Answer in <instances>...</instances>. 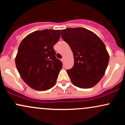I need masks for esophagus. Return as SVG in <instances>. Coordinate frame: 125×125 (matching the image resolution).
Here are the masks:
<instances>
[{
  "label": "esophagus",
  "mask_w": 125,
  "mask_h": 125,
  "mask_svg": "<svg viewBox=\"0 0 125 125\" xmlns=\"http://www.w3.org/2000/svg\"><path fill=\"white\" fill-rule=\"evenodd\" d=\"M61 61H62V62H63H63H64V58H62V59H61Z\"/></svg>",
  "instance_id": "obj_1"
}]
</instances>
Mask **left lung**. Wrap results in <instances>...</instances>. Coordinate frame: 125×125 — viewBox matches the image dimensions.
<instances>
[{
    "label": "left lung",
    "instance_id": "left-lung-1",
    "mask_svg": "<svg viewBox=\"0 0 125 125\" xmlns=\"http://www.w3.org/2000/svg\"><path fill=\"white\" fill-rule=\"evenodd\" d=\"M61 36L73 53V66L67 70L72 83L83 89L94 86L104 76L109 61L104 43L83 28L61 30Z\"/></svg>",
    "mask_w": 125,
    "mask_h": 125
}]
</instances>
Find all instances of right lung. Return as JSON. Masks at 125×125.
<instances>
[{
    "instance_id": "1",
    "label": "right lung",
    "mask_w": 125,
    "mask_h": 125,
    "mask_svg": "<svg viewBox=\"0 0 125 125\" xmlns=\"http://www.w3.org/2000/svg\"><path fill=\"white\" fill-rule=\"evenodd\" d=\"M61 30L44 29L31 33L19 44L15 58L23 81L36 90H46L55 84L62 63L56 57L53 45Z\"/></svg>"
}]
</instances>
